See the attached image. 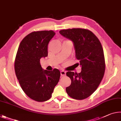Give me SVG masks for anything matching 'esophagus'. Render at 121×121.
I'll return each instance as SVG.
<instances>
[{
    "mask_svg": "<svg viewBox=\"0 0 121 121\" xmlns=\"http://www.w3.org/2000/svg\"><path fill=\"white\" fill-rule=\"evenodd\" d=\"M60 74L61 76H66V72H65V71H61Z\"/></svg>",
    "mask_w": 121,
    "mask_h": 121,
    "instance_id": "34e87169",
    "label": "esophagus"
}]
</instances>
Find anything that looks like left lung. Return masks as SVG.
<instances>
[{"mask_svg": "<svg viewBox=\"0 0 121 121\" xmlns=\"http://www.w3.org/2000/svg\"><path fill=\"white\" fill-rule=\"evenodd\" d=\"M59 32L74 43L76 58L82 67L80 73L67 72L71 85L66 88V92L74 99H85L97 89L104 76L105 64L102 45L89 30L72 28Z\"/></svg>", "mask_w": 121, "mask_h": 121, "instance_id": "left-lung-1", "label": "left lung"}]
</instances>
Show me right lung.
Wrapping results in <instances>:
<instances>
[{"label":"right lung","instance_id":"1","mask_svg":"<svg viewBox=\"0 0 121 121\" xmlns=\"http://www.w3.org/2000/svg\"><path fill=\"white\" fill-rule=\"evenodd\" d=\"M55 33L52 30L34 31L19 45L14 70L24 93L33 100L44 102L51 98L60 77L59 69L43 70L40 59L47 56L48 45Z\"/></svg>","mask_w":121,"mask_h":121}]
</instances>
